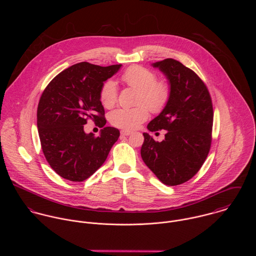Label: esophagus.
Returning a JSON list of instances; mask_svg holds the SVG:
<instances>
[{"label":"esophagus","instance_id":"34e87169","mask_svg":"<svg viewBox=\"0 0 256 256\" xmlns=\"http://www.w3.org/2000/svg\"><path fill=\"white\" fill-rule=\"evenodd\" d=\"M131 134H132V132H130V131H126V130H122L121 131V135L122 136H129Z\"/></svg>","mask_w":256,"mask_h":256}]
</instances>
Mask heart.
Here are the masks:
<instances>
[{"label":"heart","mask_w":256,"mask_h":256,"mask_svg":"<svg viewBox=\"0 0 256 256\" xmlns=\"http://www.w3.org/2000/svg\"><path fill=\"white\" fill-rule=\"evenodd\" d=\"M122 82L130 88L139 92L137 104H142L133 108H119L110 113L112 125L125 130L136 129L145 122L148 116V107L154 113L160 112L168 104L170 98V86L166 82L156 80V74L142 66H131L121 76ZM118 98L116 84L106 80L100 90V100L102 104L110 108ZM147 106L146 108V106Z\"/></svg>","instance_id":"heart-1"}]
</instances>
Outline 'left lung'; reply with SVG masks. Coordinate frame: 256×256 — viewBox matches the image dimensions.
Segmentation results:
<instances>
[{"label": "left lung", "mask_w": 256, "mask_h": 256, "mask_svg": "<svg viewBox=\"0 0 256 256\" xmlns=\"http://www.w3.org/2000/svg\"><path fill=\"white\" fill-rule=\"evenodd\" d=\"M170 86V98L162 111L148 124L150 132L166 130L164 140L156 142L143 133L141 156L146 166L166 185L191 180L204 164L212 142L213 106L203 80L174 59L152 64Z\"/></svg>", "instance_id": "left-lung-1"}]
</instances>
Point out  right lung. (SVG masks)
Returning <instances> with one entry per match:
<instances>
[{
  "label": "right lung",
  "instance_id": "obj_1",
  "mask_svg": "<svg viewBox=\"0 0 256 256\" xmlns=\"http://www.w3.org/2000/svg\"><path fill=\"white\" fill-rule=\"evenodd\" d=\"M121 66L78 63L58 74L42 92L37 108L41 148L61 178L74 182L86 180L102 166L118 140V129L104 127L100 90ZM88 118L103 128L98 138L84 133L83 125Z\"/></svg>",
  "mask_w": 256,
  "mask_h": 256
}]
</instances>
